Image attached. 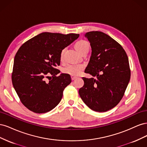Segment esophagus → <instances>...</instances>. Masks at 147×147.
<instances>
[{"label": "esophagus", "instance_id": "esophagus-1", "mask_svg": "<svg viewBox=\"0 0 147 147\" xmlns=\"http://www.w3.org/2000/svg\"><path fill=\"white\" fill-rule=\"evenodd\" d=\"M77 78V77L74 76V75H71V78H72V80H75Z\"/></svg>", "mask_w": 147, "mask_h": 147}]
</instances>
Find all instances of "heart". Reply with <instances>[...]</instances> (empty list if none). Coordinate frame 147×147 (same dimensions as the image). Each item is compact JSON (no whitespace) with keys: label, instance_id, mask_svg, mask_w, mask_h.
<instances>
[{"label":"heart","instance_id":"heart-1","mask_svg":"<svg viewBox=\"0 0 147 147\" xmlns=\"http://www.w3.org/2000/svg\"><path fill=\"white\" fill-rule=\"evenodd\" d=\"M75 47L78 51V52L82 54L83 52L89 50V49H90V43L86 40H79L75 43ZM64 51L65 49H63L60 53V59L61 60L63 59ZM84 65L83 64H70L65 67L63 69V72L70 75L77 76V75H80L82 72V71L84 70Z\"/></svg>","mask_w":147,"mask_h":147}]
</instances>
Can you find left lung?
<instances>
[{
  "instance_id": "obj_1",
  "label": "left lung",
  "mask_w": 147,
  "mask_h": 147,
  "mask_svg": "<svg viewBox=\"0 0 147 147\" xmlns=\"http://www.w3.org/2000/svg\"><path fill=\"white\" fill-rule=\"evenodd\" d=\"M84 36L92 51L84 72L95 78L83 77L84 85L79 94L91 110L107 112L121 100L129 82L128 57L121 45L107 34L91 31Z\"/></svg>"
}]
</instances>
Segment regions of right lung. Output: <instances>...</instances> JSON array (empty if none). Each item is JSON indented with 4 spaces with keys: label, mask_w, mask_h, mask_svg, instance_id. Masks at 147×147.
I'll return each instance as SVG.
<instances>
[{
    "label": "right lung",
    "mask_w": 147,
    "mask_h": 147,
    "mask_svg": "<svg viewBox=\"0 0 147 147\" xmlns=\"http://www.w3.org/2000/svg\"><path fill=\"white\" fill-rule=\"evenodd\" d=\"M78 37L77 34L43 32L19 48L15 56L11 80L26 108L35 113H43L59 103L64 88L72 80L67 74L56 76L60 70L55 67L60 65L61 51ZM46 78L49 79L48 82Z\"/></svg>",
    "instance_id": "right-lung-1"
}]
</instances>
